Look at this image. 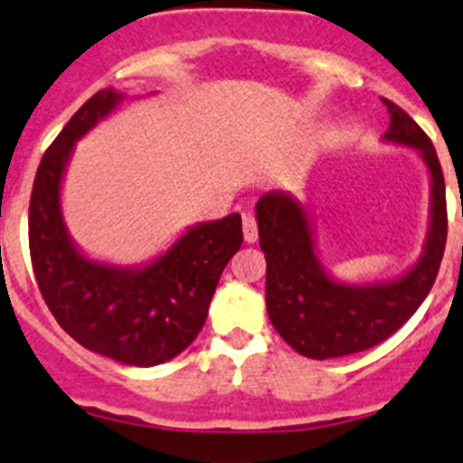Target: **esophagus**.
<instances>
[{
  "label": "esophagus",
  "instance_id": "34e87169",
  "mask_svg": "<svg viewBox=\"0 0 463 463\" xmlns=\"http://www.w3.org/2000/svg\"><path fill=\"white\" fill-rule=\"evenodd\" d=\"M241 226H244V241H246V244H255V241H258V223H255V217H250V214H244V222H241Z\"/></svg>",
  "mask_w": 463,
  "mask_h": 463
}]
</instances>
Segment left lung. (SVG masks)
Here are the masks:
<instances>
[{
	"mask_svg": "<svg viewBox=\"0 0 463 463\" xmlns=\"http://www.w3.org/2000/svg\"><path fill=\"white\" fill-rule=\"evenodd\" d=\"M383 142L414 149L430 176L423 250L389 280L348 282L321 262L314 213L291 192L271 190L255 203L260 249L267 258V314L278 335L312 360L353 355L392 336L434 285L446 249V183L430 137L396 103Z\"/></svg>",
	"mask_w": 463,
	"mask_h": 463,
	"instance_id": "1",
	"label": "left lung"
}]
</instances>
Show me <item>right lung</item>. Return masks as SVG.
<instances>
[{
    "label": "right lung",
    "instance_id": "1",
    "mask_svg": "<svg viewBox=\"0 0 463 463\" xmlns=\"http://www.w3.org/2000/svg\"><path fill=\"white\" fill-rule=\"evenodd\" d=\"M124 101L99 90L74 112L40 160L29 205L35 280L62 330L88 351L128 366H158L181 355L208 318L217 282L241 246L237 213L187 226L163 253L142 264L90 258L70 235L62 183L80 137Z\"/></svg>",
    "mask_w": 463,
    "mask_h": 463
}]
</instances>
